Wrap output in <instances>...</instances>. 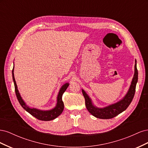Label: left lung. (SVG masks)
Segmentation results:
<instances>
[{
  "instance_id": "left-lung-1",
  "label": "left lung",
  "mask_w": 148,
  "mask_h": 148,
  "mask_svg": "<svg viewBox=\"0 0 148 148\" xmlns=\"http://www.w3.org/2000/svg\"><path fill=\"white\" fill-rule=\"evenodd\" d=\"M138 70L136 68V61L135 65V74L133 78L132 82L129 88V90L127 95L115 104L110 105L104 108H98L92 104L91 99L88 96L87 94L82 89L83 95L85 99V105L89 112L91 114L96 118L101 119H109L115 117L119 114L126 110L127 107L132 102L134 95L135 93L136 85L138 82Z\"/></svg>"
}]
</instances>
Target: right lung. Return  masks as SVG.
I'll return each instance as SVG.
<instances>
[{
  "label": "right lung",
  "mask_w": 148,
  "mask_h": 148,
  "mask_svg": "<svg viewBox=\"0 0 148 148\" xmlns=\"http://www.w3.org/2000/svg\"><path fill=\"white\" fill-rule=\"evenodd\" d=\"M13 69H14V66H13V69L12 70V77L13 83H14L15 85V91L16 96L20 105L26 111H27L28 113H29L31 115H33L35 118L42 121H50L53 120L62 114L64 108V102L62 101V95H63V94L66 91V88L69 86V83H65L60 88L59 95H58L57 96V103L55 108H53V109L50 110H41L34 108H30V107L26 105L23 100L22 99L18 90L17 85L14 77V73H13Z\"/></svg>",
  "instance_id": "obj_1"
}]
</instances>
